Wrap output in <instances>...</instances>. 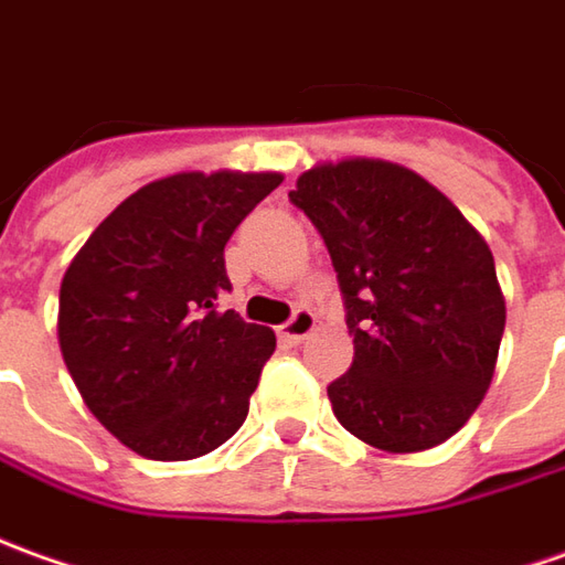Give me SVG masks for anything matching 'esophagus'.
Listing matches in <instances>:
<instances>
[{"mask_svg": "<svg viewBox=\"0 0 565 565\" xmlns=\"http://www.w3.org/2000/svg\"><path fill=\"white\" fill-rule=\"evenodd\" d=\"M312 331H315V315L309 312V309H299V312L294 315V318H290L278 333H281L284 343H302V340H306Z\"/></svg>", "mask_w": 565, "mask_h": 565, "instance_id": "1", "label": "esophagus"}]
</instances>
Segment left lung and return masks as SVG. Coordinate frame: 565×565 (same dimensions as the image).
<instances>
[{
  "instance_id": "1",
  "label": "left lung",
  "mask_w": 565,
  "mask_h": 565,
  "mask_svg": "<svg viewBox=\"0 0 565 565\" xmlns=\"http://www.w3.org/2000/svg\"><path fill=\"white\" fill-rule=\"evenodd\" d=\"M290 201L347 299L355 355L328 386L337 420L390 455L451 439L492 386L508 321L486 237L424 175L377 157L315 163Z\"/></svg>"
}]
</instances>
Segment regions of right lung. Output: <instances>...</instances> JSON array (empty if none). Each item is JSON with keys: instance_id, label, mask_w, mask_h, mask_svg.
<instances>
[{"instance_id": "obj_1", "label": "right lung", "mask_w": 565, "mask_h": 565, "mask_svg": "<svg viewBox=\"0 0 565 565\" xmlns=\"http://www.w3.org/2000/svg\"><path fill=\"white\" fill-rule=\"evenodd\" d=\"M281 172H175L110 213L71 259L57 343L98 424L148 460L228 443L250 412L275 333L218 312L225 244Z\"/></svg>"}]
</instances>
